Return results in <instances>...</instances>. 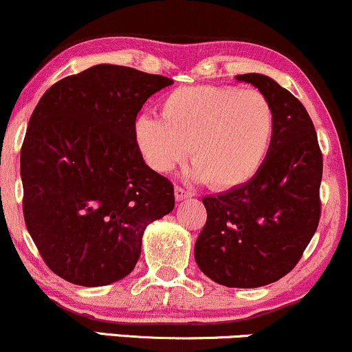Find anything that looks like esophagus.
<instances>
[{
	"mask_svg": "<svg viewBox=\"0 0 352 352\" xmlns=\"http://www.w3.org/2000/svg\"><path fill=\"white\" fill-rule=\"evenodd\" d=\"M194 194L191 191H188V189L181 188V186H176L175 188V197L176 201H183V199H188V197H192Z\"/></svg>",
	"mask_w": 352,
	"mask_h": 352,
	"instance_id": "34e87169",
	"label": "esophagus"
}]
</instances>
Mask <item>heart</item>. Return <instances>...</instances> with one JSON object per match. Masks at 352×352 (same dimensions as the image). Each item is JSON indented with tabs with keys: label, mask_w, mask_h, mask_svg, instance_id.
<instances>
[{
	"label": "heart",
	"mask_w": 352,
	"mask_h": 352,
	"mask_svg": "<svg viewBox=\"0 0 352 352\" xmlns=\"http://www.w3.org/2000/svg\"><path fill=\"white\" fill-rule=\"evenodd\" d=\"M160 115H142L135 123L136 146L148 166L168 173L191 155V176L219 189L257 175L274 140V107L255 89L177 87L161 98Z\"/></svg>",
	"instance_id": "b5f03b06"
}]
</instances>
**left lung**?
I'll list each match as a JSON object with an SVG mask.
<instances>
[{
  "label": "left lung",
  "mask_w": 352,
  "mask_h": 352,
  "mask_svg": "<svg viewBox=\"0 0 352 352\" xmlns=\"http://www.w3.org/2000/svg\"><path fill=\"white\" fill-rule=\"evenodd\" d=\"M270 100L275 131L257 175L202 197L208 221L194 258L204 275L232 288L274 283L295 268L318 229L323 155L311 118L295 95L262 74H243Z\"/></svg>",
  "instance_id": "1"
}]
</instances>
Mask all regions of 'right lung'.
I'll return each mask as SVG.
<instances>
[{"instance_id": "1", "label": "right lung", "mask_w": 352, "mask_h": 352, "mask_svg": "<svg viewBox=\"0 0 352 352\" xmlns=\"http://www.w3.org/2000/svg\"><path fill=\"white\" fill-rule=\"evenodd\" d=\"M173 80L98 64L45 90L21 146L24 222L56 275L103 287L133 270L148 224L175 208L168 177L144 163L135 120Z\"/></svg>"}]
</instances>
